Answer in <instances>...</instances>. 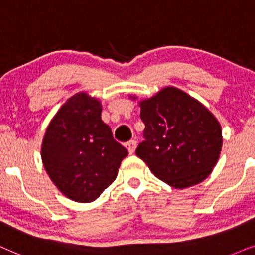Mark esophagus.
<instances>
[{
    "label": "esophagus",
    "mask_w": 255,
    "mask_h": 255,
    "mask_svg": "<svg viewBox=\"0 0 255 255\" xmlns=\"http://www.w3.org/2000/svg\"><path fill=\"white\" fill-rule=\"evenodd\" d=\"M136 144H137L136 140H129L128 142H126V148L128 149V151H129V154H133V152L135 151V148H136Z\"/></svg>",
    "instance_id": "obj_1"
}]
</instances>
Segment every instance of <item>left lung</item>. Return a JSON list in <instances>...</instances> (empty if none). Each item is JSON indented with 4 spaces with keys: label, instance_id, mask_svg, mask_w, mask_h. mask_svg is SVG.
<instances>
[{
    "label": "left lung",
    "instance_id": "8db88e82",
    "mask_svg": "<svg viewBox=\"0 0 255 255\" xmlns=\"http://www.w3.org/2000/svg\"><path fill=\"white\" fill-rule=\"evenodd\" d=\"M140 106L145 128L136 155L152 174L176 189L204 181L223 145L222 128L212 113L175 87L163 88Z\"/></svg>",
    "mask_w": 255,
    "mask_h": 255
}]
</instances>
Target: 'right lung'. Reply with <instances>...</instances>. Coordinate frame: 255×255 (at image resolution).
<instances>
[{
	"mask_svg": "<svg viewBox=\"0 0 255 255\" xmlns=\"http://www.w3.org/2000/svg\"><path fill=\"white\" fill-rule=\"evenodd\" d=\"M128 150L101 120V105L86 93L70 98L47 127L42 145L44 168L66 197L93 202L117 178Z\"/></svg>",
	"mask_w": 255,
	"mask_h": 255,
	"instance_id": "add662e5",
	"label": "right lung"
}]
</instances>
